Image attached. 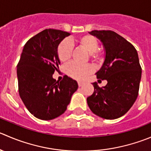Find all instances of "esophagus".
<instances>
[{
	"label": "esophagus",
	"mask_w": 151,
	"mask_h": 151,
	"mask_svg": "<svg viewBox=\"0 0 151 151\" xmlns=\"http://www.w3.org/2000/svg\"><path fill=\"white\" fill-rule=\"evenodd\" d=\"M83 86V83H80V82H78V86L79 87H81V86Z\"/></svg>",
	"instance_id": "esophagus-1"
}]
</instances>
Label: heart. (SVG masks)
Returning a JSON list of instances; mask_svg holds the SVG:
<instances>
[{"instance_id":"b5f03b06","label":"heart","mask_w":151,"mask_h":151,"mask_svg":"<svg viewBox=\"0 0 151 151\" xmlns=\"http://www.w3.org/2000/svg\"><path fill=\"white\" fill-rule=\"evenodd\" d=\"M77 43L80 47L89 53V58L95 64H99L103 61V54L99 50V43L94 37L86 35L77 39ZM57 54L60 60L66 63L72 56V48L68 40H64L58 45ZM65 73L71 78L77 80H84L93 71L91 65H78L74 63L68 64L65 68Z\"/></svg>"}]
</instances>
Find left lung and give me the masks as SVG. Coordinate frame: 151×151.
I'll list each match as a JSON object with an SVG mask.
<instances>
[{
  "label": "left lung",
  "instance_id": "1",
  "mask_svg": "<svg viewBox=\"0 0 151 151\" xmlns=\"http://www.w3.org/2000/svg\"><path fill=\"white\" fill-rule=\"evenodd\" d=\"M90 34L105 47V61L96 75L108 83L101 88L92 83L94 91L87 103L94 114L106 119H117L129 111L138 96L142 77L138 53L130 42L113 31L93 30Z\"/></svg>",
  "mask_w": 151,
  "mask_h": 151
}]
</instances>
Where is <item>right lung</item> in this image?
I'll list each match as a JSON object with an SVG mask.
<instances>
[{
    "instance_id": "1",
    "label": "right lung",
    "mask_w": 151,
    "mask_h": 151,
    "mask_svg": "<svg viewBox=\"0 0 151 151\" xmlns=\"http://www.w3.org/2000/svg\"><path fill=\"white\" fill-rule=\"evenodd\" d=\"M70 35L58 29L42 31L26 42L17 63L19 94L29 112L40 119L50 120L63 114L78 88L66 75L60 82L52 77L60 63L58 45Z\"/></svg>"
}]
</instances>
